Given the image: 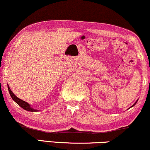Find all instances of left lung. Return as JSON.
<instances>
[{"mask_svg": "<svg viewBox=\"0 0 150 150\" xmlns=\"http://www.w3.org/2000/svg\"><path fill=\"white\" fill-rule=\"evenodd\" d=\"M136 102H135V104H134V105H136ZM134 105H133V106H134ZM133 106H132V107H133Z\"/></svg>", "mask_w": 150, "mask_h": 150, "instance_id": "1", "label": "left lung"}]
</instances>
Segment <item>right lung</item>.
Segmentation results:
<instances>
[{
  "label": "right lung",
  "instance_id": "right-lung-1",
  "mask_svg": "<svg viewBox=\"0 0 150 150\" xmlns=\"http://www.w3.org/2000/svg\"><path fill=\"white\" fill-rule=\"evenodd\" d=\"M8 90H9V94H10L11 97L13 100H14V101H15L16 102L17 104H18V105L20 106L21 107H22L23 109L26 110V111H32V112H33V111H37V110L36 109H34L33 108L30 107V106L29 104L28 103V102L23 101V100L19 99L18 98H17L15 95L13 93L12 91H11V89L9 88V87L8 86Z\"/></svg>",
  "mask_w": 150,
  "mask_h": 150
}]
</instances>
